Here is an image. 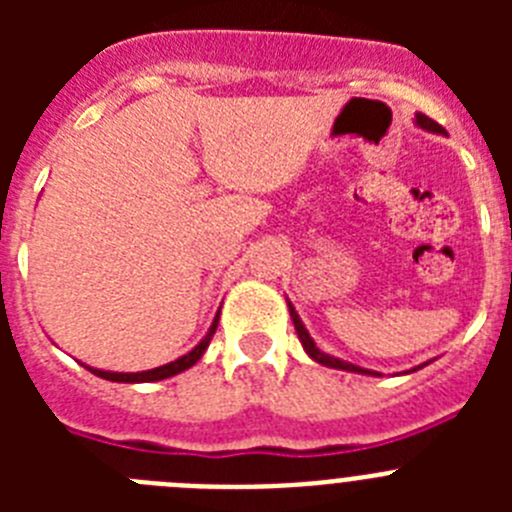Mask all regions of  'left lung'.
Listing matches in <instances>:
<instances>
[{
    "mask_svg": "<svg viewBox=\"0 0 512 512\" xmlns=\"http://www.w3.org/2000/svg\"><path fill=\"white\" fill-rule=\"evenodd\" d=\"M415 125H420L423 130H428V133H443V128L438 125V122H433L431 117L425 115H415ZM287 307H289V315H292V323H295V330H297V338H300L302 348H305V354L310 356L312 361H318V364L323 366H330V369H341V372H356V374H369V377H379L377 372H372V369H361V366L351 364V361H343V359H336V356L325 354V351H320L318 346H315V341L310 338V333H307V328L302 325L300 315H297V310L292 307V302L287 300ZM425 366V364H420ZM418 366V369H420ZM418 369H413V372H418Z\"/></svg>",
    "mask_w": 512,
    "mask_h": 512,
    "instance_id": "obj_1",
    "label": "left lung"
}]
</instances>
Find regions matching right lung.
<instances>
[{
  "label": "right lung",
  "instance_id": "1",
  "mask_svg": "<svg viewBox=\"0 0 512 512\" xmlns=\"http://www.w3.org/2000/svg\"><path fill=\"white\" fill-rule=\"evenodd\" d=\"M217 320H220V312L215 315V320H212L210 330H207V336L202 338L197 346L189 351V354L179 356V359L169 361V364L164 366H156V369H148V372H104V369H94V366H87L89 372L97 374V377L107 379V382H125V384H140V382H161V379H169L174 377V374H182L184 369H189V366H194L197 361L202 359V354L207 351V346H210L212 336H215V330H217Z\"/></svg>",
  "mask_w": 512,
  "mask_h": 512
}]
</instances>
